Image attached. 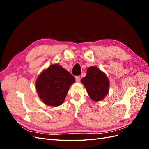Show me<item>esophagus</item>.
<instances>
[{
    "label": "esophagus",
    "instance_id": "1",
    "mask_svg": "<svg viewBox=\"0 0 149 149\" xmlns=\"http://www.w3.org/2000/svg\"><path fill=\"white\" fill-rule=\"evenodd\" d=\"M80 79H81L80 76H76V77H75V81H76V82H77V83H79V82H80Z\"/></svg>",
    "mask_w": 149,
    "mask_h": 149
}]
</instances>
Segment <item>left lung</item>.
I'll list each match as a JSON object with an SVG mask.
<instances>
[{
	"label": "left lung",
	"instance_id": "8db88e82",
	"mask_svg": "<svg viewBox=\"0 0 149 149\" xmlns=\"http://www.w3.org/2000/svg\"><path fill=\"white\" fill-rule=\"evenodd\" d=\"M88 95L95 101L102 100L108 93L109 83L106 75L97 66L87 69L86 75L81 79Z\"/></svg>",
	"mask_w": 149,
	"mask_h": 149
}]
</instances>
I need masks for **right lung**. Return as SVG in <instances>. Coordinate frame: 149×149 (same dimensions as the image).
<instances>
[{"instance_id":"right-lung-1","label":"right lung","mask_w":149,"mask_h":149,"mask_svg":"<svg viewBox=\"0 0 149 149\" xmlns=\"http://www.w3.org/2000/svg\"><path fill=\"white\" fill-rule=\"evenodd\" d=\"M75 78L62 66L52 65L44 70L36 81L38 94L48 106H58L64 102Z\"/></svg>"}]
</instances>
